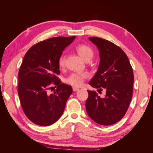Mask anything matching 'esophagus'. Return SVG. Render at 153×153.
I'll list each match as a JSON object with an SVG mask.
<instances>
[{"instance_id":"obj_1","label":"esophagus","mask_w":153,"mask_h":153,"mask_svg":"<svg viewBox=\"0 0 153 153\" xmlns=\"http://www.w3.org/2000/svg\"><path fill=\"white\" fill-rule=\"evenodd\" d=\"M78 90H79V88L75 87H73V91H78Z\"/></svg>"}]
</instances>
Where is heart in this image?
Segmentation results:
<instances>
[{
    "mask_svg": "<svg viewBox=\"0 0 153 153\" xmlns=\"http://www.w3.org/2000/svg\"><path fill=\"white\" fill-rule=\"evenodd\" d=\"M76 50L80 56L85 61H89L94 55V50L91 47L87 45L82 44L78 45L76 47ZM66 56L64 53L60 55L58 59V64L60 68H64L66 64ZM88 78V74L85 72H78L73 73L69 75L66 79L65 82L68 84L74 87L81 86L84 82Z\"/></svg>",
    "mask_w": 153,
    "mask_h": 153,
    "instance_id": "1",
    "label": "heart"
}]
</instances>
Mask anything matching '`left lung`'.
<instances>
[{
  "mask_svg": "<svg viewBox=\"0 0 153 153\" xmlns=\"http://www.w3.org/2000/svg\"><path fill=\"white\" fill-rule=\"evenodd\" d=\"M100 51V63L89 85L98 92L103 89L105 95L100 97L94 91H87L89 96L85 107L88 115L101 125H112L119 121L130 104L134 82L133 68L124 51L111 41L90 37Z\"/></svg>",
  "mask_w": 153,
  "mask_h": 153,
  "instance_id": "8db88e82",
  "label": "left lung"
}]
</instances>
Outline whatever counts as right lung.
Listing matches in <instances>:
<instances>
[{
  "label": "right lung",
  "instance_id": "obj_1",
  "mask_svg": "<svg viewBox=\"0 0 153 153\" xmlns=\"http://www.w3.org/2000/svg\"><path fill=\"white\" fill-rule=\"evenodd\" d=\"M76 36L41 41L25 53L18 72V94L24 114L39 126H50L61 117L72 87L61 82L58 59ZM56 87L53 94L49 90Z\"/></svg>",
  "mask_w": 153,
  "mask_h": 153
}]
</instances>
